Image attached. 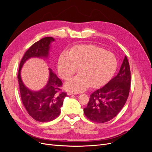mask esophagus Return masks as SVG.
I'll return each instance as SVG.
<instances>
[{
  "instance_id": "obj_1",
  "label": "esophagus",
  "mask_w": 152,
  "mask_h": 152,
  "mask_svg": "<svg viewBox=\"0 0 152 152\" xmlns=\"http://www.w3.org/2000/svg\"><path fill=\"white\" fill-rule=\"evenodd\" d=\"M76 94V93H73V92H68L67 93V94L68 95V96H70V95H72V94Z\"/></svg>"
}]
</instances>
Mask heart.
Returning a JSON list of instances; mask_svg holds the SVG:
<instances>
[{
  "mask_svg": "<svg viewBox=\"0 0 152 152\" xmlns=\"http://www.w3.org/2000/svg\"><path fill=\"white\" fill-rule=\"evenodd\" d=\"M117 58L110 51L98 45H82L72 49L69 53L63 52L58 58V72L62 79H72L79 68L80 75L68 81L65 87L78 92L91 85L96 87L108 80L115 71Z\"/></svg>",
  "mask_w": 152,
  "mask_h": 152,
  "instance_id": "1",
  "label": "heart"
}]
</instances>
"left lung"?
Segmentation results:
<instances>
[{"mask_svg": "<svg viewBox=\"0 0 152 152\" xmlns=\"http://www.w3.org/2000/svg\"><path fill=\"white\" fill-rule=\"evenodd\" d=\"M131 70L125 56L118 74L90 95L84 113L90 121L104 123L117 116L124 107L129 94Z\"/></svg>", "mask_w": 152, "mask_h": 152, "instance_id": "obj_1", "label": "left lung"}]
</instances>
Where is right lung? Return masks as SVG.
<instances>
[{"mask_svg": "<svg viewBox=\"0 0 152 152\" xmlns=\"http://www.w3.org/2000/svg\"><path fill=\"white\" fill-rule=\"evenodd\" d=\"M54 39L44 37L34 43L26 50L20 64L18 74V83L22 103L30 116L40 122L51 121L61 113V107L67 94L61 89V80L49 68V79L47 85L39 91H31L23 84L21 70L26 60L30 58H48L50 44Z\"/></svg>", "mask_w": 152, "mask_h": 152, "instance_id": "right-lung-1", "label": "right lung"}]
</instances>
